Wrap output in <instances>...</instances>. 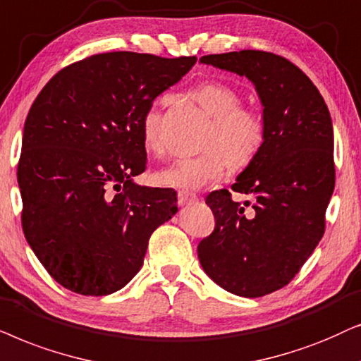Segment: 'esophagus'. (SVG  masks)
<instances>
[{
  "label": "esophagus",
  "instance_id": "obj_1",
  "mask_svg": "<svg viewBox=\"0 0 361 361\" xmlns=\"http://www.w3.org/2000/svg\"><path fill=\"white\" fill-rule=\"evenodd\" d=\"M196 200H198V196H196L195 193H191V191H185V190L178 191V203H180L181 206L193 203V201H196Z\"/></svg>",
  "mask_w": 361,
  "mask_h": 361
}]
</instances>
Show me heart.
<instances>
[{"mask_svg": "<svg viewBox=\"0 0 361 361\" xmlns=\"http://www.w3.org/2000/svg\"><path fill=\"white\" fill-rule=\"evenodd\" d=\"M201 109L213 118L204 145L196 157L181 158L157 173V181L168 188L201 190L219 180L226 168H243L251 163L266 138V125L252 109L239 107L241 95L224 82H204L191 92ZM160 112L150 107L142 120L143 145L148 152L160 150Z\"/></svg>", "mask_w": 361, "mask_h": 361, "instance_id": "b5f03b06", "label": "heart"}]
</instances>
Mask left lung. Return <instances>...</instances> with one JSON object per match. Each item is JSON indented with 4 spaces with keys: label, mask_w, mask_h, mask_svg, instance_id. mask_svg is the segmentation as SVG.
Instances as JSON below:
<instances>
[{
    "label": "left lung",
    "mask_w": 361,
    "mask_h": 361,
    "mask_svg": "<svg viewBox=\"0 0 361 361\" xmlns=\"http://www.w3.org/2000/svg\"><path fill=\"white\" fill-rule=\"evenodd\" d=\"M200 62L247 77L262 105L266 138L231 186L254 204L244 211L228 190L209 193L216 226L198 244L216 284L254 299L289 284L324 236L335 188L334 127L319 90L284 57L247 49Z\"/></svg>",
    "instance_id": "left-lung-1"
}]
</instances>
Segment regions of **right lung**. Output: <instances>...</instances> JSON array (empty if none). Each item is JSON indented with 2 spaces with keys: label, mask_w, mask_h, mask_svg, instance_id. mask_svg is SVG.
<instances>
[{
  "label": "right lung",
  "mask_w": 361,
  "mask_h": 361,
  "mask_svg": "<svg viewBox=\"0 0 361 361\" xmlns=\"http://www.w3.org/2000/svg\"><path fill=\"white\" fill-rule=\"evenodd\" d=\"M196 57L90 56L57 72L31 105L18 185L23 231L56 282L82 295L117 292L140 271L148 239L176 214V191L145 171L143 115Z\"/></svg>",
  "instance_id": "add662e5"
}]
</instances>
